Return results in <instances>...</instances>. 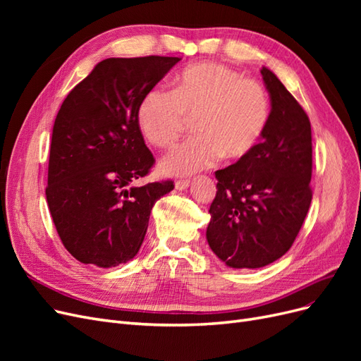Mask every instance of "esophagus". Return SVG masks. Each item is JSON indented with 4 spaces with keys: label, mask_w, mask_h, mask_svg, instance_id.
<instances>
[{
    "label": "esophagus",
    "mask_w": 361,
    "mask_h": 361,
    "mask_svg": "<svg viewBox=\"0 0 361 361\" xmlns=\"http://www.w3.org/2000/svg\"><path fill=\"white\" fill-rule=\"evenodd\" d=\"M188 185H190V180H188V179H179V180L174 182V188L182 191V190H187Z\"/></svg>",
    "instance_id": "esophagus-1"
}]
</instances>
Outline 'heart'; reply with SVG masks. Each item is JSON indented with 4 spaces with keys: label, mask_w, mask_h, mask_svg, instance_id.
Instances as JSON below:
<instances>
[{
    "label": "heart",
    "mask_w": 361,
    "mask_h": 361,
    "mask_svg": "<svg viewBox=\"0 0 361 361\" xmlns=\"http://www.w3.org/2000/svg\"><path fill=\"white\" fill-rule=\"evenodd\" d=\"M192 120L195 137L162 159L174 176L197 173L221 158L239 159L256 147L269 120V97L260 82L223 64L199 63L174 76L171 93L147 92L137 108L140 133L167 149Z\"/></svg>",
    "instance_id": "1"
}]
</instances>
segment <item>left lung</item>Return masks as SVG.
I'll return each mask as SVG.
<instances>
[{
	"mask_svg": "<svg viewBox=\"0 0 361 361\" xmlns=\"http://www.w3.org/2000/svg\"><path fill=\"white\" fill-rule=\"evenodd\" d=\"M271 113L260 143L215 171L206 239L227 267L262 268L292 247L312 203V128L297 99L268 68Z\"/></svg>",
	"mask_w": 361,
	"mask_h": 361,
	"instance_id": "8db88e82",
	"label": "left lung"
}]
</instances>
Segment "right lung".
I'll use <instances>...</instances> for the list:
<instances>
[{"label": "right lung", "mask_w": 361, "mask_h": 361, "mask_svg": "<svg viewBox=\"0 0 361 361\" xmlns=\"http://www.w3.org/2000/svg\"><path fill=\"white\" fill-rule=\"evenodd\" d=\"M179 60H102L61 104L45 192L64 248L81 264L111 268L134 259L152 207L174 188L171 180L135 185L155 164L137 108Z\"/></svg>", "instance_id": "obj_1"}]
</instances>
